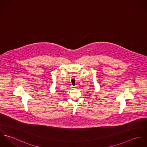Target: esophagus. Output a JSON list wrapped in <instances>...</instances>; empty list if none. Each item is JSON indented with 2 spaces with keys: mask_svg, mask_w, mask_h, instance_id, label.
I'll list each match as a JSON object with an SVG mask.
<instances>
[{
  "mask_svg": "<svg viewBox=\"0 0 147 147\" xmlns=\"http://www.w3.org/2000/svg\"><path fill=\"white\" fill-rule=\"evenodd\" d=\"M78 88V85H75V86H74V89H77Z\"/></svg>",
  "mask_w": 147,
  "mask_h": 147,
  "instance_id": "34e87169",
  "label": "esophagus"
}]
</instances>
